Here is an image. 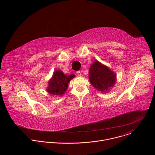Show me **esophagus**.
Instances as JSON below:
<instances>
[{
  "instance_id": "1",
  "label": "esophagus",
  "mask_w": 155,
  "mask_h": 155,
  "mask_svg": "<svg viewBox=\"0 0 155 155\" xmlns=\"http://www.w3.org/2000/svg\"><path fill=\"white\" fill-rule=\"evenodd\" d=\"M77 74L78 75V77H80V76L81 75V74L80 71H77Z\"/></svg>"
}]
</instances>
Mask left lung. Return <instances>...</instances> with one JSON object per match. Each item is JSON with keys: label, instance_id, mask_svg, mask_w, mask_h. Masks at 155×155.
Returning a JSON list of instances; mask_svg holds the SVG:
<instances>
[{"label": "left lung", "instance_id": "left-lung-1", "mask_svg": "<svg viewBox=\"0 0 155 155\" xmlns=\"http://www.w3.org/2000/svg\"><path fill=\"white\" fill-rule=\"evenodd\" d=\"M89 79L96 90L106 93L115 84L117 75L106 65L96 60L90 68Z\"/></svg>", "mask_w": 155, "mask_h": 155}]
</instances>
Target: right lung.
Segmentation results:
<instances>
[{"label":"right lung","mask_w":155,"mask_h":155,"mask_svg":"<svg viewBox=\"0 0 155 155\" xmlns=\"http://www.w3.org/2000/svg\"><path fill=\"white\" fill-rule=\"evenodd\" d=\"M75 77L74 74L66 75L61 71H56L48 82L47 92L53 95H63L68 90L69 83Z\"/></svg>","instance_id":"right-lung-1"}]
</instances>
